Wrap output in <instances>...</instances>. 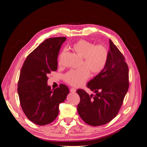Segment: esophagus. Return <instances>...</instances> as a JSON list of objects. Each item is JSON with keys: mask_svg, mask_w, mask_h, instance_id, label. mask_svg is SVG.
<instances>
[{"mask_svg": "<svg viewBox=\"0 0 147 147\" xmlns=\"http://www.w3.org/2000/svg\"><path fill=\"white\" fill-rule=\"evenodd\" d=\"M70 91L71 92L74 93V92H76V90H75V88H70Z\"/></svg>", "mask_w": 147, "mask_h": 147, "instance_id": "obj_1", "label": "esophagus"}]
</instances>
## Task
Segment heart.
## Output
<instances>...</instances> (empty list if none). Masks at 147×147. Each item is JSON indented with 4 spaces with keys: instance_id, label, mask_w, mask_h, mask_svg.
<instances>
[{
    "instance_id": "obj_1",
    "label": "heart",
    "mask_w": 147,
    "mask_h": 147,
    "mask_svg": "<svg viewBox=\"0 0 147 147\" xmlns=\"http://www.w3.org/2000/svg\"><path fill=\"white\" fill-rule=\"evenodd\" d=\"M72 50L82 57L81 65L83 67L77 70H70L67 72L64 80L74 86H80L90 77V71L92 74L100 73L104 69L109 58L108 49L105 45H97L85 40H80L71 46ZM64 51L59 55V64Z\"/></svg>"
}]
</instances>
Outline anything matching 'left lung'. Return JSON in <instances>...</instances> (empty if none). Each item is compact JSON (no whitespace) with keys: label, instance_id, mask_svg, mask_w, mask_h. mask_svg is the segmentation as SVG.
<instances>
[{"label":"left lung","instance_id":"8db88e82","mask_svg":"<svg viewBox=\"0 0 147 147\" xmlns=\"http://www.w3.org/2000/svg\"><path fill=\"white\" fill-rule=\"evenodd\" d=\"M109 58L104 69L87 84L95 93L77 91L80 97L77 107L80 117L86 124L98 126L117 116L129 88V69L125 58L110 40Z\"/></svg>","mask_w":147,"mask_h":147}]
</instances>
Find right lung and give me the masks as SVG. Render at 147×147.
<instances>
[{
	"mask_svg": "<svg viewBox=\"0 0 147 147\" xmlns=\"http://www.w3.org/2000/svg\"><path fill=\"white\" fill-rule=\"evenodd\" d=\"M65 37L46 39L31 52L21 70L18 92L21 108L30 121L40 126L53 122L59 113V105L69 93L64 84L51 90L48 74L57 69V56Z\"/></svg>",
	"mask_w": 147,
	"mask_h": 147,
	"instance_id": "1",
	"label": "right lung"
}]
</instances>
